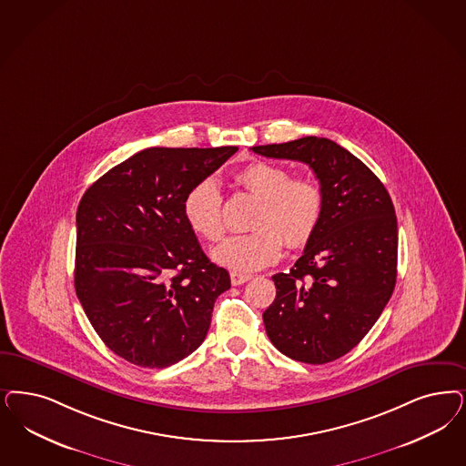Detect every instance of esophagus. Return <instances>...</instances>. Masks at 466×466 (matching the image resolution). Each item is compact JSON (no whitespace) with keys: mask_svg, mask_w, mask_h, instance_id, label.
<instances>
[{"mask_svg":"<svg viewBox=\"0 0 466 466\" xmlns=\"http://www.w3.org/2000/svg\"><path fill=\"white\" fill-rule=\"evenodd\" d=\"M248 280H251V275L238 272L230 273V282H232V286H241V284L248 282Z\"/></svg>","mask_w":466,"mask_h":466,"instance_id":"obj_1","label":"esophagus"}]
</instances>
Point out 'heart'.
Returning <instances> with one entry per match:
<instances>
[{"mask_svg":"<svg viewBox=\"0 0 466 466\" xmlns=\"http://www.w3.org/2000/svg\"><path fill=\"white\" fill-rule=\"evenodd\" d=\"M236 180L259 199L251 218L255 230L218 244L211 251L218 265L234 272H257L279 259L282 238L289 248H299L313 238L325 208V194L317 180L292 178L286 167L267 161L246 165L236 174ZM184 217L207 241H218L224 236L222 194L215 180L205 178L187 193Z\"/></svg>","mask_w":466,"mask_h":466,"instance_id":"obj_1","label":"heart"}]
</instances>
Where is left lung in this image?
Masks as SVG:
<instances>
[{"label": "left lung", "instance_id": "1", "mask_svg": "<svg viewBox=\"0 0 466 466\" xmlns=\"http://www.w3.org/2000/svg\"><path fill=\"white\" fill-rule=\"evenodd\" d=\"M267 158L303 161L320 182V225L288 273L272 277L277 296L263 313L273 346L296 361L323 365L369 334L398 275V220L384 184L338 143L308 136L253 146Z\"/></svg>", "mask_w": 466, "mask_h": 466}]
</instances>
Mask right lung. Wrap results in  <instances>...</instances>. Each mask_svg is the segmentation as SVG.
<instances>
[{"label": "right lung", "mask_w": 466, "mask_h": 466, "mask_svg": "<svg viewBox=\"0 0 466 466\" xmlns=\"http://www.w3.org/2000/svg\"><path fill=\"white\" fill-rule=\"evenodd\" d=\"M236 151L147 147L82 196L76 292L97 336L128 363L165 369L207 338L230 277L203 253L184 199Z\"/></svg>", "instance_id": "add662e5"}]
</instances>
